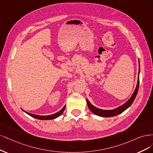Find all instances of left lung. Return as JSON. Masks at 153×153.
Wrapping results in <instances>:
<instances>
[{
    "label": "left lung",
    "instance_id": "obj_1",
    "mask_svg": "<svg viewBox=\"0 0 153 153\" xmlns=\"http://www.w3.org/2000/svg\"><path fill=\"white\" fill-rule=\"evenodd\" d=\"M139 72H140V64H139ZM139 77L138 78V81H137V87L135 88V90L134 91V93H133L132 96L131 97V98L130 99L128 100L125 103L122 105L121 106L116 108V109H114V110H102V109H100L98 108L95 107V106H93L91 103L89 102L88 99H86V102H87V104L89 109H90V111L94 113L95 114L100 116L102 117H112V116H117L118 114H121L123 112H124L126 109H127L131 104L132 103L134 102L135 98L137 96L138 90H139Z\"/></svg>",
    "mask_w": 153,
    "mask_h": 153
}]
</instances>
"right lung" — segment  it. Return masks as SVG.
<instances>
[{
	"mask_svg": "<svg viewBox=\"0 0 153 153\" xmlns=\"http://www.w3.org/2000/svg\"><path fill=\"white\" fill-rule=\"evenodd\" d=\"M65 105L64 106L60 111H58V112L55 113V114H53L52 115H49V116H39V115H36V114H30V113L27 112L25 111V112L27 114H28V115H30V116H32V117H33L34 118H36V119L41 120H49L55 119V118L58 117V116H60L62 114V113L63 112L64 110H65Z\"/></svg>",
	"mask_w": 153,
	"mask_h": 153,
	"instance_id": "right-lung-1",
	"label": "right lung"
}]
</instances>
